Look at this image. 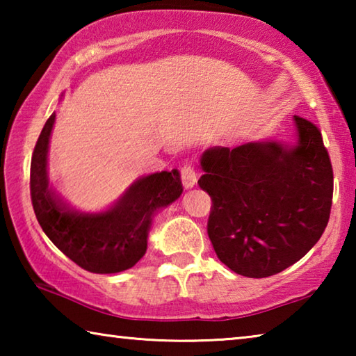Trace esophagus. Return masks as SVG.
<instances>
[{"instance_id":"obj_1","label":"esophagus","mask_w":356,"mask_h":356,"mask_svg":"<svg viewBox=\"0 0 356 356\" xmlns=\"http://www.w3.org/2000/svg\"><path fill=\"white\" fill-rule=\"evenodd\" d=\"M197 182V174L193 170L191 166H184L182 168V184L186 190L193 188Z\"/></svg>"}]
</instances>
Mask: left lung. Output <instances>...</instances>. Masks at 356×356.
<instances>
[{
  "label": "left lung",
  "mask_w": 356,
  "mask_h": 356,
  "mask_svg": "<svg viewBox=\"0 0 356 356\" xmlns=\"http://www.w3.org/2000/svg\"><path fill=\"white\" fill-rule=\"evenodd\" d=\"M293 140L215 146L201 155L200 186L212 197L207 232L220 261L248 278L298 262L327 227L333 168L314 124L293 116Z\"/></svg>",
  "instance_id": "obj_1"
}]
</instances>
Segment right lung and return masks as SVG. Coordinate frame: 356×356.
Returning a JSON list of instances; mask_svg holds the SVG:
<instances>
[{
  "instance_id": "1",
  "label": "right lung",
  "mask_w": 356,
  "mask_h": 356,
  "mask_svg": "<svg viewBox=\"0 0 356 356\" xmlns=\"http://www.w3.org/2000/svg\"><path fill=\"white\" fill-rule=\"evenodd\" d=\"M55 119L56 113L48 118L31 159L35 218L47 237L88 272L106 275L131 268L146 254L155 215L182 195L180 172L172 170L138 177L105 209L72 207L56 195L48 180V147Z\"/></svg>"
}]
</instances>
